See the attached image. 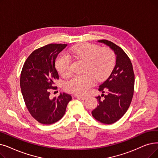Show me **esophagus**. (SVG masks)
I'll use <instances>...</instances> for the list:
<instances>
[{
    "label": "esophagus",
    "mask_w": 158,
    "mask_h": 158,
    "mask_svg": "<svg viewBox=\"0 0 158 158\" xmlns=\"http://www.w3.org/2000/svg\"><path fill=\"white\" fill-rule=\"evenodd\" d=\"M75 98H77L79 99H81V100H85L86 98L85 96H82V95H75Z\"/></svg>",
    "instance_id": "1"
}]
</instances>
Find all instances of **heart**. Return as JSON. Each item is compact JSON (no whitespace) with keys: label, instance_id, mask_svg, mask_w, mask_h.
Here are the masks:
<instances>
[{"label":"heart","instance_id":"obj_1","mask_svg":"<svg viewBox=\"0 0 158 158\" xmlns=\"http://www.w3.org/2000/svg\"><path fill=\"white\" fill-rule=\"evenodd\" d=\"M70 53L77 59L86 61L83 75H77L64 84L65 90L72 94L84 95L95 83V80L103 81L112 72L115 64V56L112 50L108 48H102L98 45L81 43L75 45L70 50ZM72 59L69 55L63 53L59 55L56 66L63 77L72 74Z\"/></svg>","mask_w":158,"mask_h":158}]
</instances>
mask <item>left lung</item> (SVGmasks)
I'll return each mask as SVG.
<instances>
[{"instance_id":"1","label":"left lung","mask_w":158,"mask_h":158,"mask_svg":"<svg viewBox=\"0 0 158 158\" xmlns=\"http://www.w3.org/2000/svg\"><path fill=\"white\" fill-rule=\"evenodd\" d=\"M110 46L116 55L115 66L109 77L101 85L99 90L106 95L102 100L96 97L99 105L92 112L93 117L104 124H112L118 121L128 109L133 98L134 73L131 60L123 50L108 40H98Z\"/></svg>"}]
</instances>
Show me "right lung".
<instances>
[{
    "mask_svg": "<svg viewBox=\"0 0 158 158\" xmlns=\"http://www.w3.org/2000/svg\"><path fill=\"white\" fill-rule=\"evenodd\" d=\"M66 44H50L34 50L27 58L20 73V85L26 106L32 117L43 125H51L63 117L72 96L60 93L50 98V89L56 90L59 79L55 68L58 54Z\"/></svg>",
    "mask_w": 158,
    "mask_h": 158,
    "instance_id": "1",
    "label": "right lung"
}]
</instances>
